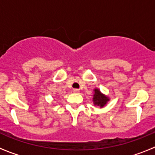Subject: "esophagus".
<instances>
[{
	"label": "esophagus",
	"mask_w": 155,
	"mask_h": 155,
	"mask_svg": "<svg viewBox=\"0 0 155 155\" xmlns=\"http://www.w3.org/2000/svg\"><path fill=\"white\" fill-rule=\"evenodd\" d=\"M73 92H74V93H79V89H78V88L73 89Z\"/></svg>",
	"instance_id": "esophagus-1"
}]
</instances>
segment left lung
<instances>
[{"mask_svg":"<svg viewBox=\"0 0 155 155\" xmlns=\"http://www.w3.org/2000/svg\"><path fill=\"white\" fill-rule=\"evenodd\" d=\"M94 91V94L93 95L94 104L95 106H99L101 108L104 107L109 101V98L101 93L99 89L95 88Z\"/></svg>","mask_w":155,"mask_h":155,"instance_id":"obj_1","label":"left lung"}]
</instances>
